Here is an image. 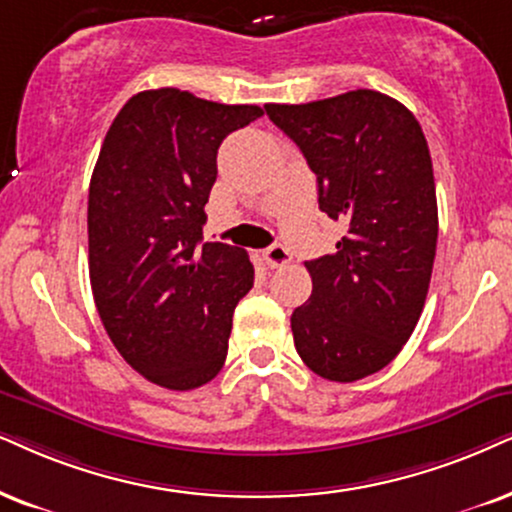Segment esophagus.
I'll return each mask as SVG.
<instances>
[{"mask_svg": "<svg viewBox=\"0 0 512 512\" xmlns=\"http://www.w3.org/2000/svg\"><path fill=\"white\" fill-rule=\"evenodd\" d=\"M262 257H264V262L269 264L271 269H276V267H286V264L293 260V255H290V252L283 248L281 243H274V245H269L267 250L262 252Z\"/></svg>", "mask_w": 512, "mask_h": 512, "instance_id": "obj_1", "label": "esophagus"}]
</instances>
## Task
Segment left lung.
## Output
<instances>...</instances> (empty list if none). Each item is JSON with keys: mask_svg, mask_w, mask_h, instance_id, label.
<instances>
[{"mask_svg": "<svg viewBox=\"0 0 512 512\" xmlns=\"http://www.w3.org/2000/svg\"><path fill=\"white\" fill-rule=\"evenodd\" d=\"M319 184V208L347 234L304 262L312 295L290 316L316 375L354 383L397 357L423 312L437 250L430 148L404 103L357 89L333 99L267 103Z\"/></svg>", "mask_w": 512, "mask_h": 512, "instance_id": "8db88e82", "label": "left lung"}]
</instances>
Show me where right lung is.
I'll use <instances>...</instances> for the list:
<instances>
[{"label": "right lung", "mask_w": 512, "mask_h": 512, "mask_svg": "<svg viewBox=\"0 0 512 512\" xmlns=\"http://www.w3.org/2000/svg\"><path fill=\"white\" fill-rule=\"evenodd\" d=\"M174 87L129 99L89 184V281L108 338L134 371L193 390L222 371L231 316L252 288L248 252L203 243L217 148L262 118Z\"/></svg>", "instance_id": "1"}]
</instances>
